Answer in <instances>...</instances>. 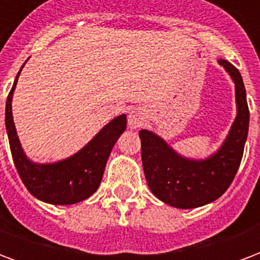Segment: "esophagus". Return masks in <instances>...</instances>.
Returning <instances> with one entry per match:
<instances>
[{
    "label": "esophagus",
    "mask_w": 260,
    "mask_h": 260,
    "mask_svg": "<svg viewBox=\"0 0 260 260\" xmlns=\"http://www.w3.org/2000/svg\"><path fill=\"white\" fill-rule=\"evenodd\" d=\"M145 121H146V115H145V111L141 107L132 108L129 114H128V125L132 129L141 128L142 125L145 124Z\"/></svg>",
    "instance_id": "1"
}]
</instances>
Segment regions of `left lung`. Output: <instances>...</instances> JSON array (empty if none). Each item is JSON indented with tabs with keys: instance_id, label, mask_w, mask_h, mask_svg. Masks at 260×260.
Returning a JSON list of instances; mask_svg holds the SVG:
<instances>
[{
	"instance_id": "left-lung-1",
	"label": "left lung",
	"mask_w": 260,
	"mask_h": 260,
	"mask_svg": "<svg viewBox=\"0 0 260 260\" xmlns=\"http://www.w3.org/2000/svg\"><path fill=\"white\" fill-rule=\"evenodd\" d=\"M235 85L237 117L217 152L203 160L186 158L152 131H139L142 166L153 195L170 206L193 209L216 201L231 185L244 154L249 108L240 71L218 59Z\"/></svg>"
}]
</instances>
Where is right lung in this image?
<instances>
[{
    "instance_id": "right-lung-1",
    "label": "right lung",
    "mask_w": 260,
    "mask_h": 260,
    "mask_svg": "<svg viewBox=\"0 0 260 260\" xmlns=\"http://www.w3.org/2000/svg\"><path fill=\"white\" fill-rule=\"evenodd\" d=\"M20 71L16 75L5 106V126L9 147L20 180L27 191L39 201L51 205H74L85 201L97 191L102 182L108 156L126 128V115L122 114L111 119L74 156L57 163H35L27 158L22 149L12 117V96Z\"/></svg>"
}]
</instances>
